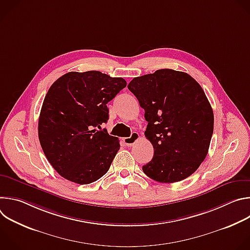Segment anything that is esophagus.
Segmentation results:
<instances>
[{
    "label": "esophagus",
    "mask_w": 250,
    "mask_h": 250,
    "mask_svg": "<svg viewBox=\"0 0 250 250\" xmlns=\"http://www.w3.org/2000/svg\"><path fill=\"white\" fill-rule=\"evenodd\" d=\"M138 139H139V134H138V132L133 131V132H131V134H130L129 137H125V138H124V142H125V145L126 146H131L135 145V142H136Z\"/></svg>",
    "instance_id": "obj_1"
}]
</instances>
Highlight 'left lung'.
Segmentation results:
<instances>
[{
	"mask_svg": "<svg viewBox=\"0 0 250 250\" xmlns=\"http://www.w3.org/2000/svg\"><path fill=\"white\" fill-rule=\"evenodd\" d=\"M127 88L145 109V134L154 149L142 170L160 183L186 179L205 160L213 131L204 90L189 74L172 69L135 77Z\"/></svg>",
	"mask_w": 250,
	"mask_h": 250,
	"instance_id": "left-lung-1",
	"label": "left lung"
}]
</instances>
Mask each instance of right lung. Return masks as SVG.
Returning <instances> with one entry per match:
<instances>
[{
    "label": "right lung",
    "mask_w": 250,
    "mask_h": 250,
    "mask_svg": "<svg viewBox=\"0 0 250 250\" xmlns=\"http://www.w3.org/2000/svg\"><path fill=\"white\" fill-rule=\"evenodd\" d=\"M125 86L124 78L87 71L68 72L49 88L39 138L47 160L65 179L85 185L108 172L121 146L101 125L109 120L106 104Z\"/></svg>",
    "instance_id": "1"
}]
</instances>
